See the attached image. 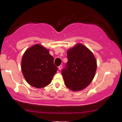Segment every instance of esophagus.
Wrapping results in <instances>:
<instances>
[{"label":"esophagus","mask_w":122,"mask_h":122,"mask_svg":"<svg viewBox=\"0 0 122 122\" xmlns=\"http://www.w3.org/2000/svg\"><path fill=\"white\" fill-rule=\"evenodd\" d=\"M62 65H61L58 66V70H61L62 69Z\"/></svg>","instance_id":"34e87169"}]
</instances>
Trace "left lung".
I'll return each mask as SVG.
<instances>
[{"label":"left lung","mask_w":122,"mask_h":122,"mask_svg":"<svg viewBox=\"0 0 122 122\" xmlns=\"http://www.w3.org/2000/svg\"><path fill=\"white\" fill-rule=\"evenodd\" d=\"M68 61L62 75L66 86L74 92L83 90L93 80L97 61L93 53L81 43L67 50Z\"/></svg>","instance_id":"1"}]
</instances>
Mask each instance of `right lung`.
I'll return each mask as SVG.
<instances>
[{
	"label": "right lung",
	"mask_w": 122,
	"mask_h": 122,
	"mask_svg": "<svg viewBox=\"0 0 122 122\" xmlns=\"http://www.w3.org/2000/svg\"><path fill=\"white\" fill-rule=\"evenodd\" d=\"M21 68L27 82L36 88L49 85L57 70L49 50L41 44L26 50L22 57Z\"/></svg>",
	"instance_id": "add662e5"
}]
</instances>
